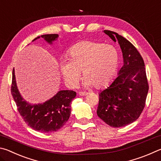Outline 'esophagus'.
I'll return each instance as SVG.
<instances>
[{"instance_id": "34e87169", "label": "esophagus", "mask_w": 161, "mask_h": 161, "mask_svg": "<svg viewBox=\"0 0 161 161\" xmlns=\"http://www.w3.org/2000/svg\"><path fill=\"white\" fill-rule=\"evenodd\" d=\"M86 94H87V93L85 92H79V95H80V96H85V95H86Z\"/></svg>"}]
</instances>
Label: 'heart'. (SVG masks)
I'll list each match as a JSON object with an SVG mask.
<instances>
[{
	"label": "heart",
	"mask_w": 161,
	"mask_h": 161,
	"mask_svg": "<svg viewBox=\"0 0 161 161\" xmlns=\"http://www.w3.org/2000/svg\"><path fill=\"white\" fill-rule=\"evenodd\" d=\"M119 52L112 45L84 40L70 48L60 70L70 87L77 85L82 71L85 86L101 88L112 80L119 63Z\"/></svg>",
	"instance_id": "obj_1"
}]
</instances>
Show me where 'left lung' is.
<instances>
[{"label": "left lung", "mask_w": 161, "mask_h": 161, "mask_svg": "<svg viewBox=\"0 0 161 161\" xmlns=\"http://www.w3.org/2000/svg\"><path fill=\"white\" fill-rule=\"evenodd\" d=\"M103 32L113 41H118L124 64L113 82L100 92L97 113L110 126L123 127L136 121L145 107L148 92L145 64L126 38L113 31Z\"/></svg>", "instance_id": "8db88e82"}]
</instances>
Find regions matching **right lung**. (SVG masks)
<instances>
[{
  "instance_id": "1",
  "label": "right lung",
  "mask_w": 161,
  "mask_h": 161,
  "mask_svg": "<svg viewBox=\"0 0 161 161\" xmlns=\"http://www.w3.org/2000/svg\"><path fill=\"white\" fill-rule=\"evenodd\" d=\"M42 37L49 44L58 39V34L42 35L32 40ZM11 94L17 105L18 112L25 123L32 129L42 133L57 131L66 124L71 114V102L76 97V92L61 90L42 103L31 104L27 102L19 92L16 84L15 70H13Z\"/></svg>"
}]
</instances>
